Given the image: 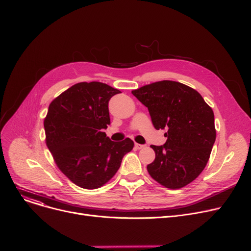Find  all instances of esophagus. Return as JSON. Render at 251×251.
I'll list each match as a JSON object with an SVG mask.
<instances>
[{"label":"esophagus","mask_w":251,"mask_h":251,"mask_svg":"<svg viewBox=\"0 0 251 251\" xmlns=\"http://www.w3.org/2000/svg\"><path fill=\"white\" fill-rule=\"evenodd\" d=\"M134 147L136 148V149H143V148H145V146H144V145H141V144H136V143H135Z\"/></svg>","instance_id":"34e87169"}]
</instances>
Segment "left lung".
<instances>
[{"instance_id":"1","label":"left lung","mask_w":251,"mask_h":251,"mask_svg":"<svg viewBox=\"0 0 251 251\" xmlns=\"http://www.w3.org/2000/svg\"><path fill=\"white\" fill-rule=\"evenodd\" d=\"M148 107L155 129H165L163 146L151 148L155 160L147 165L151 177L170 189L196 180L205 169L216 140L214 113L198 91L162 80L132 91Z\"/></svg>"}]
</instances>
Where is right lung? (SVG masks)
I'll list each match as a JSON object with an SVG mask.
<instances>
[{
	"mask_svg": "<svg viewBox=\"0 0 251 251\" xmlns=\"http://www.w3.org/2000/svg\"><path fill=\"white\" fill-rule=\"evenodd\" d=\"M119 90L103 82H78L54 98L44 119L45 142L60 171L77 186L96 189L118 172L133 142H113L108 101Z\"/></svg>",
	"mask_w": 251,
	"mask_h": 251,
	"instance_id": "1",
	"label": "right lung"
}]
</instances>
